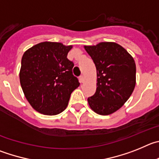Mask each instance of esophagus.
I'll return each instance as SVG.
<instances>
[{
    "label": "esophagus",
    "mask_w": 159,
    "mask_h": 159,
    "mask_svg": "<svg viewBox=\"0 0 159 159\" xmlns=\"http://www.w3.org/2000/svg\"><path fill=\"white\" fill-rule=\"evenodd\" d=\"M79 80H80V82H84V81H85V78H84V76L83 75H81V76L79 77Z\"/></svg>",
    "instance_id": "esophagus-1"
}]
</instances>
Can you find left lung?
Listing matches in <instances>:
<instances>
[{"label":"left lung","mask_w":159,"mask_h":159,"mask_svg":"<svg viewBox=\"0 0 159 159\" xmlns=\"http://www.w3.org/2000/svg\"><path fill=\"white\" fill-rule=\"evenodd\" d=\"M97 69V90L88 98L90 108L96 113L110 115L128 101L135 86V61L120 45L102 42L85 46Z\"/></svg>","instance_id":"obj_1"}]
</instances>
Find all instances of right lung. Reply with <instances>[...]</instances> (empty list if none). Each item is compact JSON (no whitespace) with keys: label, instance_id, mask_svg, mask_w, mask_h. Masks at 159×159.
Masks as SVG:
<instances>
[{"label":"right lung","instance_id":"right-lung-1","mask_svg":"<svg viewBox=\"0 0 159 159\" xmlns=\"http://www.w3.org/2000/svg\"><path fill=\"white\" fill-rule=\"evenodd\" d=\"M72 46L43 42L24 52L20 81L24 96L39 113L55 116L66 108L71 93L79 86L74 62L67 58Z\"/></svg>","mask_w":159,"mask_h":159}]
</instances>
